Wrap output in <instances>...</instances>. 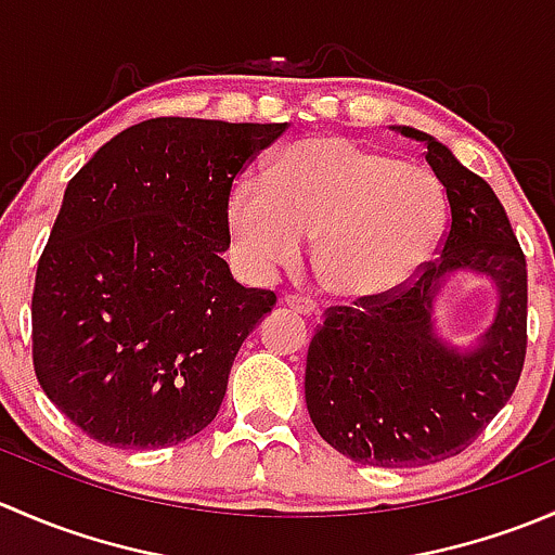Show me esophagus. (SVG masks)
Listing matches in <instances>:
<instances>
[{"mask_svg":"<svg viewBox=\"0 0 555 555\" xmlns=\"http://www.w3.org/2000/svg\"><path fill=\"white\" fill-rule=\"evenodd\" d=\"M284 306H287V309H293V311H298L300 317H306V319H313L319 313L313 300L298 298V295H287V298H284Z\"/></svg>","mask_w":555,"mask_h":555,"instance_id":"esophagus-1","label":"esophagus"}]
</instances>
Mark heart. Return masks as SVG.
<instances>
[{
    "label": "heart",
    "mask_w": 555,
    "mask_h": 555,
    "mask_svg": "<svg viewBox=\"0 0 555 555\" xmlns=\"http://www.w3.org/2000/svg\"><path fill=\"white\" fill-rule=\"evenodd\" d=\"M449 220L443 182L346 137H311L279 150L268 177L238 179L228 193L233 257L249 276L295 266L306 236L333 298L378 304L405 289L438 249Z\"/></svg>",
    "instance_id": "obj_1"
}]
</instances>
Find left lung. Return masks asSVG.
Returning a JSON list of instances; mask_svg holds the SVG:
<instances>
[{"instance_id": "1", "label": "left lung", "mask_w": 555, "mask_h": 555, "mask_svg": "<svg viewBox=\"0 0 555 555\" xmlns=\"http://www.w3.org/2000/svg\"><path fill=\"white\" fill-rule=\"evenodd\" d=\"M391 128L427 147L451 231L411 287L327 311L306 357V405L322 440L351 462L422 467L462 453L511 400L526 357V260L486 179L429 133ZM464 270L492 279L498 309L473 345L456 347L437 333L434 300Z\"/></svg>"}]
</instances>
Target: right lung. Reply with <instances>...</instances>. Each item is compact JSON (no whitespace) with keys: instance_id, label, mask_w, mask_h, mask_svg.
<instances>
[{"instance_id":"right-lung-1","label":"right lung","mask_w":555,"mask_h":555,"mask_svg":"<svg viewBox=\"0 0 555 555\" xmlns=\"http://www.w3.org/2000/svg\"><path fill=\"white\" fill-rule=\"evenodd\" d=\"M287 122L155 117L69 179L37 266L35 373L93 440L164 449L215 422L271 289L233 279L225 204Z\"/></svg>"}]
</instances>
